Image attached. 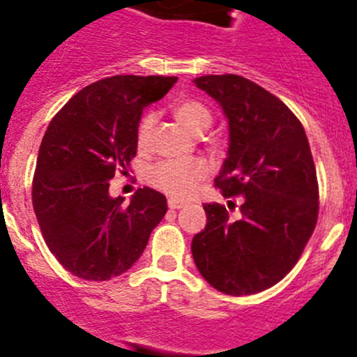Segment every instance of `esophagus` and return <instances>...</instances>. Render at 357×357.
Listing matches in <instances>:
<instances>
[{"label": "esophagus", "mask_w": 357, "mask_h": 357, "mask_svg": "<svg viewBox=\"0 0 357 357\" xmlns=\"http://www.w3.org/2000/svg\"><path fill=\"white\" fill-rule=\"evenodd\" d=\"M167 204H169V208L171 209H179V208H183V206H185V202L183 201H178V199H169L167 201Z\"/></svg>", "instance_id": "1"}]
</instances>
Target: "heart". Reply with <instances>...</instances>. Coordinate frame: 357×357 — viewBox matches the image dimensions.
Returning a JSON list of instances; mask_svg holds the SVG:
<instances>
[{
	"label": "heart",
	"instance_id": "heart-1",
	"mask_svg": "<svg viewBox=\"0 0 357 357\" xmlns=\"http://www.w3.org/2000/svg\"><path fill=\"white\" fill-rule=\"evenodd\" d=\"M176 119L194 135H202L213 125V112L204 102L197 98H181L172 105ZM156 123V114L153 111L142 114L137 125V144L144 149L151 139L153 126ZM209 169L206 162L199 158L192 160H165L149 167L146 179L153 188L183 199L194 192L199 181L208 176Z\"/></svg>",
	"mask_w": 357,
	"mask_h": 357
}]
</instances>
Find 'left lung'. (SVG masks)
<instances>
[{"label":"left lung","mask_w":357,"mask_h":357,"mask_svg":"<svg viewBox=\"0 0 357 357\" xmlns=\"http://www.w3.org/2000/svg\"><path fill=\"white\" fill-rule=\"evenodd\" d=\"M195 86L220 103L229 121V151L215 185L241 195L239 218L204 204V231L192 255L204 280L229 296L278 284L301 257L319 215L315 163L301 121L278 96L234 75H202ZM234 206V202H231Z\"/></svg>","instance_id":"obj_1"}]
</instances>
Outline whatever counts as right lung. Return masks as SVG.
I'll return each mask as SVG.
<instances>
[{
    "label": "right lung",
    "mask_w": 357,
    "mask_h": 357,
    "mask_svg": "<svg viewBox=\"0 0 357 357\" xmlns=\"http://www.w3.org/2000/svg\"><path fill=\"white\" fill-rule=\"evenodd\" d=\"M178 77L114 75L82 88L49 123L36 158L33 209L59 264L103 282L121 275L144 252L167 213V199L139 188L128 204L109 195L116 172L126 174L137 153L142 109Z\"/></svg>",
    "instance_id": "add662e5"
}]
</instances>
